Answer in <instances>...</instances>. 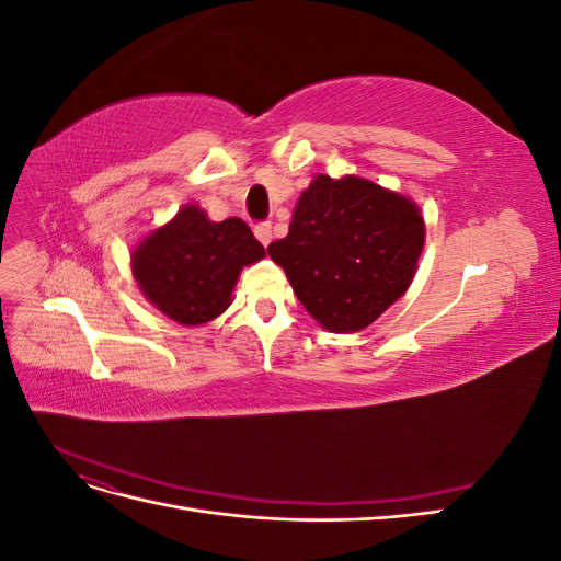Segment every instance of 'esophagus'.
<instances>
[{
    "label": "esophagus",
    "instance_id": "esophagus-1",
    "mask_svg": "<svg viewBox=\"0 0 561 561\" xmlns=\"http://www.w3.org/2000/svg\"><path fill=\"white\" fill-rule=\"evenodd\" d=\"M254 236H257V241L266 248L271 243V225L268 222H262L254 227Z\"/></svg>",
    "mask_w": 561,
    "mask_h": 561
}]
</instances>
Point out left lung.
I'll list each match as a JSON object with an SVG mask.
<instances>
[{
  "mask_svg": "<svg viewBox=\"0 0 561 561\" xmlns=\"http://www.w3.org/2000/svg\"><path fill=\"white\" fill-rule=\"evenodd\" d=\"M426 241L416 203L365 178L316 175L266 250L322 328L360 332L412 285Z\"/></svg>",
  "mask_w": 561,
  "mask_h": 561,
  "instance_id": "left-lung-1",
  "label": "left lung"
}]
</instances>
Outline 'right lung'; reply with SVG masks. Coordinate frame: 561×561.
<instances>
[{
	"instance_id": "obj_1",
	"label": "right lung",
	"mask_w": 561,
	"mask_h": 561,
	"mask_svg": "<svg viewBox=\"0 0 561 561\" xmlns=\"http://www.w3.org/2000/svg\"><path fill=\"white\" fill-rule=\"evenodd\" d=\"M264 254L243 219L210 222L206 210L190 203L147 233L130 262L147 301L180 325H203L229 309L241 268Z\"/></svg>"
}]
</instances>
